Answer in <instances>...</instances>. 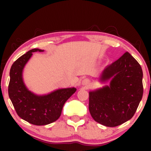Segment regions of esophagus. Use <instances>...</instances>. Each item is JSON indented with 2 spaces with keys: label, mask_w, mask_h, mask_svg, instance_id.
I'll list each match as a JSON object with an SVG mask.
<instances>
[{
  "label": "esophagus",
  "mask_w": 151,
  "mask_h": 151,
  "mask_svg": "<svg viewBox=\"0 0 151 151\" xmlns=\"http://www.w3.org/2000/svg\"><path fill=\"white\" fill-rule=\"evenodd\" d=\"M82 84L84 86H89V81H88L87 79H84V80H83L82 81Z\"/></svg>",
  "instance_id": "1"
}]
</instances>
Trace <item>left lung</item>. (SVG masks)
<instances>
[{"instance_id": "obj_1", "label": "left lung", "mask_w": 151, "mask_h": 151, "mask_svg": "<svg viewBox=\"0 0 151 151\" xmlns=\"http://www.w3.org/2000/svg\"><path fill=\"white\" fill-rule=\"evenodd\" d=\"M109 80V85L89 91V110L95 121L115 127L133 116L142 99L141 65L126 52L101 72L99 81Z\"/></svg>"}]
</instances>
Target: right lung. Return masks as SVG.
Wrapping results in <instances>:
<instances>
[{
  "instance_id": "right-lung-1",
  "label": "right lung",
  "mask_w": 151,
  "mask_h": 151,
  "mask_svg": "<svg viewBox=\"0 0 151 151\" xmlns=\"http://www.w3.org/2000/svg\"><path fill=\"white\" fill-rule=\"evenodd\" d=\"M43 51L32 49L14 62L10 70L8 85V95L16 113L22 119L36 126L47 125L58 120L65 103L77 91L76 88L71 87L37 95L27 89L22 78L24 67L32 52Z\"/></svg>"
}]
</instances>
